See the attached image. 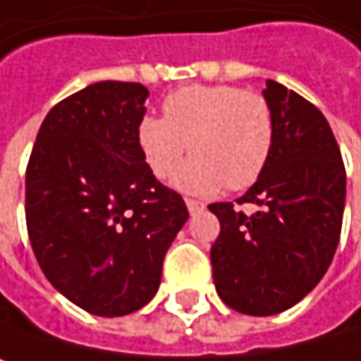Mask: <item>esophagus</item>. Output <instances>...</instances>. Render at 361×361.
Instances as JSON below:
<instances>
[{
    "instance_id": "obj_1",
    "label": "esophagus",
    "mask_w": 361,
    "mask_h": 361,
    "mask_svg": "<svg viewBox=\"0 0 361 361\" xmlns=\"http://www.w3.org/2000/svg\"><path fill=\"white\" fill-rule=\"evenodd\" d=\"M186 207H188L190 214H199V212L205 209V203H201V201H197V199H186Z\"/></svg>"
}]
</instances>
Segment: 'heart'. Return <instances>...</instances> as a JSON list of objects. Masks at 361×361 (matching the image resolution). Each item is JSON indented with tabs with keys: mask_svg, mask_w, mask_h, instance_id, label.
I'll list each match as a JSON object with an SVG mask.
<instances>
[{
	"mask_svg": "<svg viewBox=\"0 0 361 361\" xmlns=\"http://www.w3.org/2000/svg\"><path fill=\"white\" fill-rule=\"evenodd\" d=\"M164 118L143 116L137 143L147 169L166 177L190 143L195 154L173 173L186 192L212 195L224 186L243 190L269 164L275 145V114L258 90L233 84H192L171 92Z\"/></svg>",
	"mask_w": 361,
	"mask_h": 361,
	"instance_id": "obj_1",
	"label": "heart"
}]
</instances>
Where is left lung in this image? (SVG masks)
I'll use <instances>...</instances> for the list:
<instances>
[{"label": "left lung", "mask_w": 361, "mask_h": 361, "mask_svg": "<svg viewBox=\"0 0 361 361\" xmlns=\"http://www.w3.org/2000/svg\"><path fill=\"white\" fill-rule=\"evenodd\" d=\"M275 114V145L256 184L233 203H212L220 235L212 245L218 296L256 317L300 302L326 275L338 247L347 173L324 114L269 80L262 92Z\"/></svg>", "instance_id": "1"}]
</instances>
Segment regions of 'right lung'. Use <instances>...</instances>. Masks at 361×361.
<instances>
[{
	"label": "right lung",
	"instance_id": "obj_1",
	"mask_svg": "<svg viewBox=\"0 0 361 361\" xmlns=\"http://www.w3.org/2000/svg\"><path fill=\"white\" fill-rule=\"evenodd\" d=\"M147 88L97 82L44 118L25 175L27 233L46 279L80 309L120 317L145 307L188 220L137 143Z\"/></svg>",
	"mask_w": 361,
	"mask_h": 361
}]
</instances>
